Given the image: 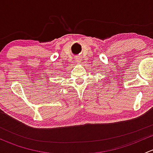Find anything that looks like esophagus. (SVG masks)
Segmentation results:
<instances>
[{
    "label": "esophagus",
    "instance_id": "obj_1",
    "mask_svg": "<svg viewBox=\"0 0 153 153\" xmlns=\"http://www.w3.org/2000/svg\"><path fill=\"white\" fill-rule=\"evenodd\" d=\"M81 59L80 58H76V62L78 63V64H79L80 62H81Z\"/></svg>",
    "mask_w": 153,
    "mask_h": 153
}]
</instances>
